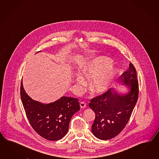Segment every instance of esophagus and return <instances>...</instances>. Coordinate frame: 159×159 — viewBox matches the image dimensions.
<instances>
[{"label":"esophagus","mask_w":159,"mask_h":159,"mask_svg":"<svg viewBox=\"0 0 159 159\" xmlns=\"http://www.w3.org/2000/svg\"><path fill=\"white\" fill-rule=\"evenodd\" d=\"M80 105V107L81 108H84L86 106V104L84 102H81Z\"/></svg>","instance_id":"obj_1"}]
</instances>
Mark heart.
Wrapping results in <instances>:
<instances>
[{
	"instance_id": "1",
	"label": "heart",
	"mask_w": 159,
	"mask_h": 159,
	"mask_svg": "<svg viewBox=\"0 0 159 159\" xmlns=\"http://www.w3.org/2000/svg\"><path fill=\"white\" fill-rule=\"evenodd\" d=\"M80 74H75L74 82L79 88L85 84L84 79L90 80L89 89L95 94L108 91L114 84L118 69L112 66V61L106 57L95 58L81 66Z\"/></svg>"
}]
</instances>
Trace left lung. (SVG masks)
I'll list each match as a JSON object with an SVG mask.
<instances>
[{
    "label": "left lung",
    "mask_w": 159,
    "mask_h": 159,
    "mask_svg": "<svg viewBox=\"0 0 159 159\" xmlns=\"http://www.w3.org/2000/svg\"><path fill=\"white\" fill-rule=\"evenodd\" d=\"M118 84L125 86L126 91L115 89L93 98L89 107L95 114L91 126L93 134L101 140H108L118 135L125 127L138 98V81L134 65L123 73Z\"/></svg>",
    "instance_id": "1"
}]
</instances>
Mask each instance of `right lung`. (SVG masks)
<instances>
[{"instance_id":"right-lung-1","label":"right lung","mask_w":159,"mask_h":159,"mask_svg":"<svg viewBox=\"0 0 159 159\" xmlns=\"http://www.w3.org/2000/svg\"><path fill=\"white\" fill-rule=\"evenodd\" d=\"M20 95L30 125L39 135L48 140L56 141L64 137L72 116L80 109L77 98L63 96L45 104L34 100L25 91L23 81Z\"/></svg>"}]
</instances>
